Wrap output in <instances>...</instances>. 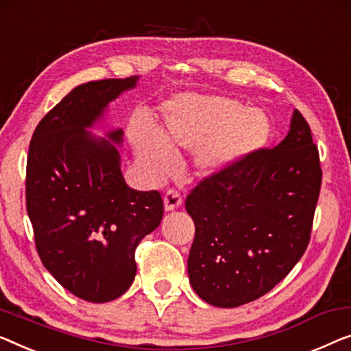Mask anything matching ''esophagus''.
<instances>
[{
  "mask_svg": "<svg viewBox=\"0 0 351 351\" xmlns=\"http://www.w3.org/2000/svg\"><path fill=\"white\" fill-rule=\"evenodd\" d=\"M180 204H182V195H180V193L174 190V188L167 190L166 195H165V209L167 212L176 210Z\"/></svg>",
  "mask_w": 351,
  "mask_h": 351,
  "instance_id": "obj_1",
  "label": "esophagus"
}]
</instances>
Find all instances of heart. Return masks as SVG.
Returning <instances> with one entry per match:
<instances>
[{"label":"heart","mask_w":351,"mask_h":351,"mask_svg":"<svg viewBox=\"0 0 351 351\" xmlns=\"http://www.w3.org/2000/svg\"><path fill=\"white\" fill-rule=\"evenodd\" d=\"M165 123L156 131H133L136 158L152 177L174 171L177 150H196L202 174H218L267 141L269 119L258 109L226 96H180L165 104Z\"/></svg>","instance_id":"obj_1"}]
</instances>
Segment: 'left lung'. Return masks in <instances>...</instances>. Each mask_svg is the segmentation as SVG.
Instances as JSON below:
<instances>
[{"label": "left lung", "instance_id": "1", "mask_svg": "<svg viewBox=\"0 0 351 351\" xmlns=\"http://www.w3.org/2000/svg\"><path fill=\"white\" fill-rule=\"evenodd\" d=\"M319 188L318 149L299 110L280 144L202 179L185 201L195 221L188 277L197 296L228 308L271 291L306 252Z\"/></svg>", "mask_w": 351, "mask_h": 351}]
</instances>
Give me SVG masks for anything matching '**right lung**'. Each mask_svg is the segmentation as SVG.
<instances>
[{"mask_svg":"<svg viewBox=\"0 0 351 351\" xmlns=\"http://www.w3.org/2000/svg\"><path fill=\"white\" fill-rule=\"evenodd\" d=\"M139 77L93 80L69 91L34 130L27 212L44 267L74 296L109 302L131 287L134 252L163 218L160 191L126 185L120 154L85 128ZM123 131L108 138L120 144Z\"/></svg>","mask_w":351,"mask_h":351,"instance_id":"add662e5","label":"right lung"}]
</instances>
